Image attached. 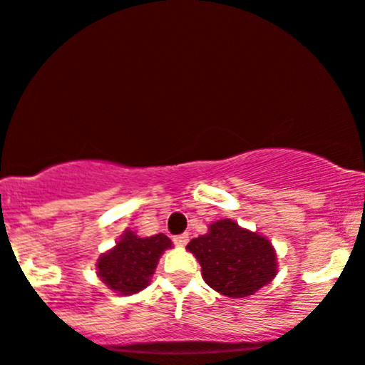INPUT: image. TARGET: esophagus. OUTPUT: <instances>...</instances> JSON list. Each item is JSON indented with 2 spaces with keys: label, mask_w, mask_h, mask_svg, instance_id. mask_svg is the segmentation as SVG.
Segmentation results:
<instances>
[{
  "label": "esophagus",
  "mask_w": 365,
  "mask_h": 365,
  "mask_svg": "<svg viewBox=\"0 0 365 365\" xmlns=\"http://www.w3.org/2000/svg\"><path fill=\"white\" fill-rule=\"evenodd\" d=\"M173 242L176 244V246H185V244L189 242V235H187V234L175 235V237H173Z\"/></svg>",
  "instance_id": "1"
}]
</instances>
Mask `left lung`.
Here are the masks:
<instances>
[{
  "mask_svg": "<svg viewBox=\"0 0 365 365\" xmlns=\"http://www.w3.org/2000/svg\"><path fill=\"white\" fill-rule=\"evenodd\" d=\"M187 250L201 263L207 286L228 298L255 294L277 275L272 242L234 220L211 223L210 232L192 239Z\"/></svg>",
  "mask_w": 365,
  "mask_h": 365,
  "instance_id": "8db88e82",
  "label": "left lung"
}]
</instances>
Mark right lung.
<instances>
[{
	"label": "right lung",
	"instance_id": "add662e5",
	"mask_svg": "<svg viewBox=\"0 0 365 365\" xmlns=\"http://www.w3.org/2000/svg\"><path fill=\"white\" fill-rule=\"evenodd\" d=\"M173 246L164 234L138 237L124 230L121 241L103 253L97 262V275L114 293L128 296L149 286L159 258Z\"/></svg>",
	"mask_w": 365,
	"mask_h": 365
}]
</instances>
